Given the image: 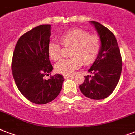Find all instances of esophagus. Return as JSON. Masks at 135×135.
Instances as JSON below:
<instances>
[{
  "label": "esophagus",
  "instance_id": "34e87169",
  "mask_svg": "<svg viewBox=\"0 0 135 135\" xmlns=\"http://www.w3.org/2000/svg\"><path fill=\"white\" fill-rule=\"evenodd\" d=\"M72 75H64V78H70V77H72Z\"/></svg>",
  "mask_w": 135,
  "mask_h": 135
}]
</instances>
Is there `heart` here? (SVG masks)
Listing matches in <instances>:
<instances>
[{
  "mask_svg": "<svg viewBox=\"0 0 135 135\" xmlns=\"http://www.w3.org/2000/svg\"><path fill=\"white\" fill-rule=\"evenodd\" d=\"M59 40L64 47H71L69 56L71 58L61 59L55 65L57 72L69 75L80 67L81 64L90 65L95 61L99 52L100 44L99 38L95 35L79 28H73L59 36ZM47 53L54 61L59 60L61 56V45L55 42H50Z\"/></svg>",
  "mask_w": 135,
  "mask_h": 135,
  "instance_id": "heart-1",
  "label": "heart"
}]
</instances>
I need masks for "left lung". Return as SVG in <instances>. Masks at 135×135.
Masks as SVG:
<instances>
[{
  "instance_id": "8db88e82",
  "label": "left lung",
  "mask_w": 135,
  "mask_h": 135,
  "mask_svg": "<svg viewBox=\"0 0 135 135\" xmlns=\"http://www.w3.org/2000/svg\"><path fill=\"white\" fill-rule=\"evenodd\" d=\"M101 41L99 52L88 70L94 76H85L79 88L83 94L92 99L107 98L113 92L119 81L122 71V59L115 36L99 22L91 21Z\"/></svg>"
}]
</instances>
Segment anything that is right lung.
Here are the masks:
<instances>
[{
  "instance_id": "right-lung-1",
  "label": "right lung",
  "mask_w": 135,
  "mask_h": 135,
  "mask_svg": "<svg viewBox=\"0 0 135 135\" xmlns=\"http://www.w3.org/2000/svg\"><path fill=\"white\" fill-rule=\"evenodd\" d=\"M51 25L43 24L22 35L14 50L12 71L20 92L28 100L44 104L54 100L62 88L64 78L55 74L43 78L52 71L47 53Z\"/></svg>"
}]
</instances>
